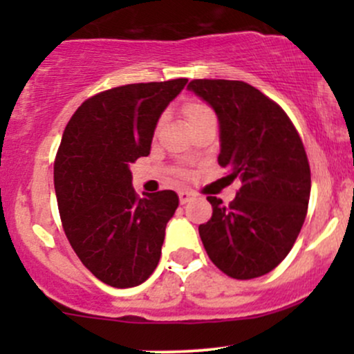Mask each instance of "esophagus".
<instances>
[{
	"mask_svg": "<svg viewBox=\"0 0 354 354\" xmlns=\"http://www.w3.org/2000/svg\"><path fill=\"white\" fill-rule=\"evenodd\" d=\"M194 198L193 193H189V191H180V203L181 205H186V203L191 201Z\"/></svg>",
	"mask_w": 354,
	"mask_h": 354,
	"instance_id": "obj_1",
	"label": "esophagus"
}]
</instances>
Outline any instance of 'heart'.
<instances>
[{"label":"heart","mask_w":354,"mask_h":354,"mask_svg":"<svg viewBox=\"0 0 354 354\" xmlns=\"http://www.w3.org/2000/svg\"><path fill=\"white\" fill-rule=\"evenodd\" d=\"M185 115H186V120H188V124L193 123V121L200 120L201 116L208 115V113H211V109L206 106V104L203 103H188L185 104Z\"/></svg>","instance_id":"heart-1"}]
</instances>
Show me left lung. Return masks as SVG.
Instances as JSON below:
<instances>
[{"mask_svg":"<svg viewBox=\"0 0 354 354\" xmlns=\"http://www.w3.org/2000/svg\"><path fill=\"white\" fill-rule=\"evenodd\" d=\"M188 89L216 113L218 163L241 181L230 205L208 196L213 216L200 225L203 246L225 274L258 278L286 258L306 218L311 173L303 141L281 106L245 81L193 80Z\"/></svg>","mask_w":354,"mask_h":354,"instance_id":"8db88e82","label":"left lung"}]
</instances>
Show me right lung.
<instances>
[{"instance_id":"right-lung-1","label":"right lung","mask_w":354,"mask_h":354,"mask_svg":"<svg viewBox=\"0 0 354 354\" xmlns=\"http://www.w3.org/2000/svg\"><path fill=\"white\" fill-rule=\"evenodd\" d=\"M186 83L180 78L98 93L64 128L55 160L61 223L81 263L109 286H138L160 261L180 200L171 189L138 196L129 166L148 156L161 113Z\"/></svg>"}]
</instances>
